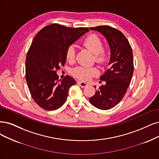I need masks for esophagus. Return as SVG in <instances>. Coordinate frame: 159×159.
Returning <instances> with one entry per match:
<instances>
[{"label":"esophagus","mask_w":159,"mask_h":159,"mask_svg":"<svg viewBox=\"0 0 159 159\" xmlns=\"http://www.w3.org/2000/svg\"><path fill=\"white\" fill-rule=\"evenodd\" d=\"M78 83L83 87V88H85L88 86V84L86 83H84V82H82V81H78Z\"/></svg>","instance_id":"1"}]
</instances>
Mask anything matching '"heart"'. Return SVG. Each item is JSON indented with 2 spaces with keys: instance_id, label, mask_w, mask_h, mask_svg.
Here are the masks:
<instances>
[{
  "instance_id": "obj_1",
  "label": "heart",
  "mask_w": 159,
  "mask_h": 159,
  "mask_svg": "<svg viewBox=\"0 0 159 159\" xmlns=\"http://www.w3.org/2000/svg\"><path fill=\"white\" fill-rule=\"evenodd\" d=\"M83 44L94 54L95 61L100 65H104L108 60L107 52L103 49L102 39L96 34H90L83 40ZM76 55L74 45H69L66 52V60L69 63L75 61ZM98 70L95 67L78 66L72 70V75L75 77L82 80H88L98 74Z\"/></svg>"
}]
</instances>
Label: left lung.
Listing matches in <instances>:
<instances>
[{"label": "left lung", "mask_w": 159, "mask_h": 159, "mask_svg": "<svg viewBox=\"0 0 159 159\" xmlns=\"http://www.w3.org/2000/svg\"><path fill=\"white\" fill-rule=\"evenodd\" d=\"M90 29L100 32L107 39L111 59L109 68L100 77L106 84L99 86L89 101L98 109L108 110L122 100L130 84L134 73L132 49L124 34L118 29L108 25Z\"/></svg>", "instance_id": "obj_1"}]
</instances>
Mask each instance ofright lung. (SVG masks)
<instances>
[{"mask_svg": "<svg viewBox=\"0 0 159 159\" xmlns=\"http://www.w3.org/2000/svg\"><path fill=\"white\" fill-rule=\"evenodd\" d=\"M89 31L52 23L34 36L26 57L25 78L32 98L41 108L56 110L66 102L76 82L68 75L60 81L56 72L66 63L67 47Z\"/></svg>", "mask_w": 159, "mask_h": 159, "instance_id": "right-lung-1", "label": "right lung"}]
</instances>
